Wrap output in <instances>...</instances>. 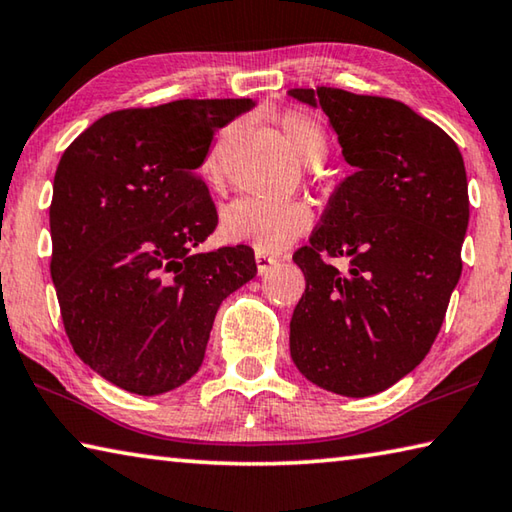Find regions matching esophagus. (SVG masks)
<instances>
[{"instance_id": "34e87169", "label": "esophagus", "mask_w": 512, "mask_h": 512, "mask_svg": "<svg viewBox=\"0 0 512 512\" xmlns=\"http://www.w3.org/2000/svg\"><path fill=\"white\" fill-rule=\"evenodd\" d=\"M255 262H257L259 275H264V273L271 271V268H273L277 262H280V259L273 257V255H268V253H264V250H257V253H255Z\"/></svg>"}]
</instances>
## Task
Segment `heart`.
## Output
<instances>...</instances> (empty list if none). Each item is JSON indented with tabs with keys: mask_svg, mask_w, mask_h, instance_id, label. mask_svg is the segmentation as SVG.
<instances>
[{
	"mask_svg": "<svg viewBox=\"0 0 512 512\" xmlns=\"http://www.w3.org/2000/svg\"><path fill=\"white\" fill-rule=\"evenodd\" d=\"M277 126L282 128L293 153L305 164H316L327 153V135L323 126L316 119H311L305 112L287 110L277 119ZM223 133L216 144L207 153L203 162V173L212 185L223 180L221 149L225 142ZM314 214L309 205L300 201H264V198L244 196L232 201L221 212V235L228 241H244L253 244L259 250H280L289 246L293 239L311 228Z\"/></svg>",
	"mask_w": 512,
	"mask_h": 512,
	"instance_id": "obj_1",
	"label": "heart"
}]
</instances>
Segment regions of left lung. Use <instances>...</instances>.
Instances as JSON below:
<instances>
[{
  "label": "left lung",
  "mask_w": 512,
  "mask_h": 512,
  "mask_svg": "<svg viewBox=\"0 0 512 512\" xmlns=\"http://www.w3.org/2000/svg\"><path fill=\"white\" fill-rule=\"evenodd\" d=\"M320 108L352 176L293 255L307 289L293 309L291 359L345 397L386 391L427 357L463 271L470 221L463 155L402 101L339 88H293ZM327 256H348L343 274Z\"/></svg>",
  "instance_id": "8db88e82"
}]
</instances>
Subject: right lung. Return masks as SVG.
<instances>
[{"label": "right lung", "instance_id": "1", "mask_svg": "<svg viewBox=\"0 0 512 512\" xmlns=\"http://www.w3.org/2000/svg\"><path fill=\"white\" fill-rule=\"evenodd\" d=\"M253 99L117 110L67 146L49 207L51 280L83 363L137 395L201 368L221 302L257 273L248 246L196 253L219 216L198 176L216 128Z\"/></svg>", "mask_w": 512, "mask_h": 512}]
</instances>
